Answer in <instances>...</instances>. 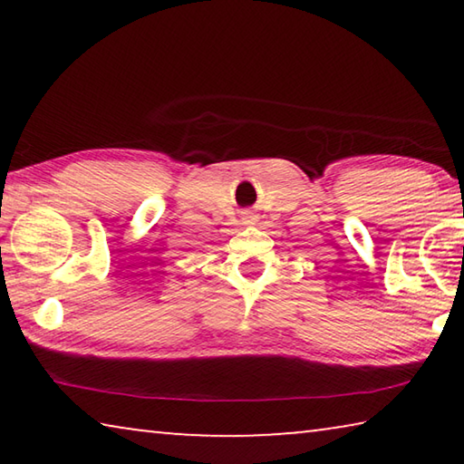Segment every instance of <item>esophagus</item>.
<instances>
[{
    "mask_svg": "<svg viewBox=\"0 0 464 464\" xmlns=\"http://www.w3.org/2000/svg\"><path fill=\"white\" fill-rule=\"evenodd\" d=\"M243 218H247V221H254L256 215L254 213H246V217H243Z\"/></svg>",
    "mask_w": 464,
    "mask_h": 464,
    "instance_id": "1",
    "label": "esophagus"
}]
</instances>
